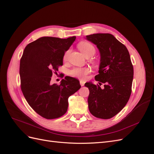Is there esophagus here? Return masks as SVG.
Wrapping results in <instances>:
<instances>
[{
    "label": "esophagus",
    "mask_w": 154,
    "mask_h": 154,
    "mask_svg": "<svg viewBox=\"0 0 154 154\" xmlns=\"http://www.w3.org/2000/svg\"><path fill=\"white\" fill-rule=\"evenodd\" d=\"M80 85H81V86H84V85H85V82H84V81L80 80Z\"/></svg>",
    "instance_id": "1"
}]
</instances>
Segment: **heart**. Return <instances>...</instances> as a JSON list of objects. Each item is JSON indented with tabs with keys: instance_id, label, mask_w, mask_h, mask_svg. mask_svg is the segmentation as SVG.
I'll use <instances>...</instances> for the list:
<instances>
[{
	"instance_id": "heart-1",
	"label": "heart",
	"mask_w": 154,
	"mask_h": 154,
	"mask_svg": "<svg viewBox=\"0 0 154 154\" xmlns=\"http://www.w3.org/2000/svg\"><path fill=\"white\" fill-rule=\"evenodd\" d=\"M78 49L80 50L83 54L86 57H90L96 53V48L92 44L88 42H82L78 45ZM70 53V50H67L63 55V60H67L69 54ZM90 72V69L88 67H76L71 69L69 73L71 76L75 77L81 80L85 79L87 74Z\"/></svg>"
}]
</instances>
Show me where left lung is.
Segmentation results:
<instances>
[{"label":"left lung","mask_w":154,"mask_h":154,"mask_svg":"<svg viewBox=\"0 0 154 154\" xmlns=\"http://www.w3.org/2000/svg\"><path fill=\"white\" fill-rule=\"evenodd\" d=\"M96 45L100 55L99 74L95 80L99 84L85 83L88 88V109L95 117L107 119L122 110L132 92L134 68L126 46L109 33H96L86 36ZM104 83L101 89L100 86Z\"/></svg>","instance_id":"8db88e82"}]
</instances>
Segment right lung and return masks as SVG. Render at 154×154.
Returning <instances> with one entry per match:
<instances>
[{
  "instance_id": "add662e5",
  "label": "right lung",
  "mask_w": 154,
  "mask_h": 154,
  "mask_svg": "<svg viewBox=\"0 0 154 154\" xmlns=\"http://www.w3.org/2000/svg\"><path fill=\"white\" fill-rule=\"evenodd\" d=\"M76 38L41 37L27 44L22 56V92L31 108L45 119L58 118L66 114L69 97L81 87L77 79L69 76L62 79L60 85L50 83L53 74L63 66L65 52Z\"/></svg>"
}]
</instances>
